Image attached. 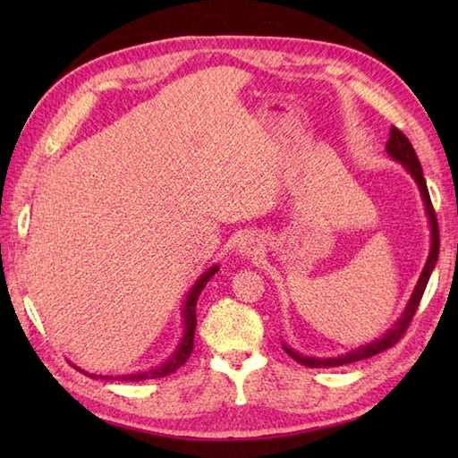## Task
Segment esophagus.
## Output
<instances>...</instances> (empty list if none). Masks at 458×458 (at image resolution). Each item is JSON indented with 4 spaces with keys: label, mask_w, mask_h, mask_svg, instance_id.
Returning a JSON list of instances; mask_svg holds the SVG:
<instances>
[{
    "label": "esophagus",
    "mask_w": 458,
    "mask_h": 458,
    "mask_svg": "<svg viewBox=\"0 0 458 458\" xmlns=\"http://www.w3.org/2000/svg\"><path fill=\"white\" fill-rule=\"evenodd\" d=\"M238 248H240V254L246 256V258H258L261 254V242L254 236L242 238Z\"/></svg>",
    "instance_id": "34e87169"
}]
</instances>
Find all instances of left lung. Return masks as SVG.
Here are the masks:
<instances>
[{"label": "left lung", "instance_id": "1", "mask_svg": "<svg viewBox=\"0 0 458 458\" xmlns=\"http://www.w3.org/2000/svg\"><path fill=\"white\" fill-rule=\"evenodd\" d=\"M386 151H387V155H390L392 159L400 161L403 165V167L407 169V173H410L411 177L415 179L417 187H420V191H421L425 212H427V218H429V226H431L429 258H427V264H425V267L421 271L420 281H417V285L413 289V295L410 299V303H407L402 317L397 318V323L390 330H387V333L382 338H376L374 343H369L366 346H360V348L352 350V352H346L343 356H335V358L303 356V354L295 352L293 348H289L287 344H284L285 352L293 360H297L299 364H303L307 368H335V366L352 364V362H358V360H366L369 356H376L379 352H384V350H387V348H392L397 343V340L403 336L407 327H410L411 318L415 315V310H417V307H420V303H421V297L425 293L427 281H429V277H431V271H433V267L437 264V258H439V226H437V216H435V210H433V204H431L429 191H427V182H425V177H423L421 163H420V159H417V153L413 149L411 141L407 140L405 135L395 128V125H392V130H390V140H387V143H386Z\"/></svg>", "mask_w": 458, "mask_h": 458}]
</instances>
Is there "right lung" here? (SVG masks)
Instances as JSON below:
<instances>
[{
	"mask_svg": "<svg viewBox=\"0 0 458 458\" xmlns=\"http://www.w3.org/2000/svg\"><path fill=\"white\" fill-rule=\"evenodd\" d=\"M220 267L218 266H212L210 269L204 271V274L197 279V284L192 285V289L189 291L187 301H184V307H182V323H184V333L181 343L177 346V350L169 356L167 362L159 364L157 368H151V369H145V372H135V374H128V376H96V374H89L81 369L82 374L90 376V377H102V379H120V382H141V379H151V377H165L173 374L174 369H179L184 362H187L191 352H192V346H194V328H197V301L199 295L202 293V289L207 287V284L210 281V277L216 274Z\"/></svg>",
	"mask_w": 458,
	"mask_h": 458,
	"instance_id": "right-lung-1",
	"label": "right lung"
}]
</instances>
